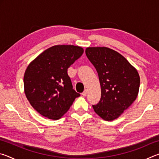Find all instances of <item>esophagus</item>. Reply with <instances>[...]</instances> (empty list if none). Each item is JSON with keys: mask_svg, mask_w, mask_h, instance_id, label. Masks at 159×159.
Masks as SVG:
<instances>
[{"mask_svg": "<svg viewBox=\"0 0 159 159\" xmlns=\"http://www.w3.org/2000/svg\"><path fill=\"white\" fill-rule=\"evenodd\" d=\"M87 94H88V90H85L83 91V93H82V95H83V96H84V97H85L86 95H87Z\"/></svg>", "mask_w": 159, "mask_h": 159, "instance_id": "esophagus-1", "label": "esophagus"}]
</instances>
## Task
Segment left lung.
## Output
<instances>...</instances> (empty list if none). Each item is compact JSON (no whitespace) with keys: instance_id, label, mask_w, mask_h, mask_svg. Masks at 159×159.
Masks as SVG:
<instances>
[{"instance_id":"left-lung-1","label":"left lung","mask_w":159,"mask_h":159,"mask_svg":"<svg viewBox=\"0 0 159 159\" xmlns=\"http://www.w3.org/2000/svg\"><path fill=\"white\" fill-rule=\"evenodd\" d=\"M85 54L98 71L101 85V99L93 105L94 111L104 120H114L138 97V72L123 56L110 48H88Z\"/></svg>"}]
</instances>
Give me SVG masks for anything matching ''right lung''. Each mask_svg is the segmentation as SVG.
<instances>
[{"instance_id": "obj_1", "label": "right lung", "mask_w": 159, "mask_h": 159, "mask_svg": "<svg viewBox=\"0 0 159 159\" xmlns=\"http://www.w3.org/2000/svg\"><path fill=\"white\" fill-rule=\"evenodd\" d=\"M83 53L79 46L55 45L29 64L24 76L25 92L40 114L57 120L80 95L73 89L67 69Z\"/></svg>"}]
</instances>
